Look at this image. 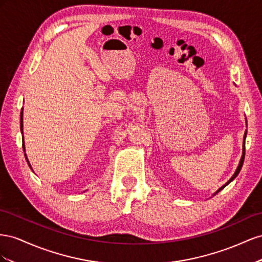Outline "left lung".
Masks as SVG:
<instances>
[{"label":"left lung","mask_w":262,"mask_h":262,"mask_svg":"<svg viewBox=\"0 0 262 262\" xmlns=\"http://www.w3.org/2000/svg\"><path fill=\"white\" fill-rule=\"evenodd\" d=\"M246 135H247V132H246L245 133V135H244V149H243V156H242V159H241V161H239V164H238V167H237V169H236V171H235V173L233 174V177H231L230 179H229V180L225 183V184H224L223 186H221V188L217 190V191H216L215 193H214V195H215V194H217L221 190H223L224 188H225V186L228 184V183H230L231 181H233L234 180V179L238 176V173H239V171H241L242 170V167H243V163H244V160H245V140H246Z\"/></svg>","instance_id":"1"}]
</instances>
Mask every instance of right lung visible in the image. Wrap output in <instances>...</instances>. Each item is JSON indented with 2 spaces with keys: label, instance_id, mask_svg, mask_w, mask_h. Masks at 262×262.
<instances>
[{
  "label": "right lung",
  "instance_id": "1",
  "mask_svg": "<svg viewBox=\"0 0 262 262\" xmlns=\"http://www.w3.org/2000/svg\"><path fill=\"white\" fill-rule=\"evenodd\" d=\"M20 132H21V135H23V108H21V112H20ZM23 141H24V137H23ZM23 150L25 151V146H24V144H23ZM24 155H25V158H26V161H27V163H28V166L31 167V169H32V166H31V163H29L28 159H27L26 154H24ZM32 170H33V169H32Z\"/></svg>",
  "mask_w": 262,
  "mask_h": 262
}]
</instances>
